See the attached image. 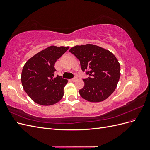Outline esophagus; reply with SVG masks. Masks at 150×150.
Masks as SVG:
<instances>
[{
    "instance_id": "1",
    "label": "esophagus",
    "mask_w": 150,
    "mask_h": 150,
    "mask_svg": "<svg viewBox=\"0 0 150 150\" xmlns=\"http://www.w3.org/2000/svg\"><path fill=\"white\" fill-rule=\"evenodd\" d=\"M71 80L72 81V82H74V81L78 80V78H77V77H75V78H72Z\"/></svg>"
}]
</instances>
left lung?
<instances>
[{
    "label": "left lung",
    "mask_w": 150,
    "mask_h": 150,
    "mask_svg": "<svg viewBox=\"0 0 150 150\" xmlns=\"http://www.w3.org/2000/svg\"><path fill=\"white\" fill-rule=\"evenodd\" d=\"M69 52L80 61L81 69L89 78L83 79L81 96L89 102L105 100L115 91L120 78V64L110 51L93 44L76 46Z\"/></svg>",
    "instance_id": "left-lung-1"
}]
</instances>
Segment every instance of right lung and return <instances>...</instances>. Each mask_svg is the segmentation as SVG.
Returning <instances> with one entry per match:
<instances>
[{
  "mask_svg": "<svg viewBox=\"0 0 150 150\" xmlns=\"http://www.w3.org/2000/svg\"><path fill=\"white\" fill-rule=\"evenodd\" d=\"M69 47H48L26 62L21 82L28 96L39 104L50 106L59 101L64 95L67 80L55 76L56 61Z\"/></svg>",
  "mask_w": 150,
  "mask_h": 150,
  "instance_id": "right-lung-1",
  "label": "right lung"
}]
</instances>
